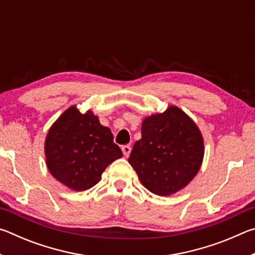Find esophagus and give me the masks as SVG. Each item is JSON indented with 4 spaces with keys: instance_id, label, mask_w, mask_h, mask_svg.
I'll return each mask as SVG.
<instances>
[{
    "instance_id": "obj_1",
    "label": "esophagus",
    "mask_w": 255,
    "mask_h": 255,
    "mask_svg": "<svg viewBox=\"0 0 255 255\" xmlns=\"http://www.w3.org/2000/svg\"><path fill=\"white\" fill-rule=\"evenodd\" d=\"M122 150H123V153H124L125 156L128 157L129 155H130L131 147L129 145H124V146H122Z\"/></svg>"
}]
</instances>
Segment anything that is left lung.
<instances>
[{"label":"left lung","instance_id":"1","mask_svg":"<svg viewBox=\"0 0 255 255\" xmlns=\"http://www.w3.org/2000/svg\"><path fill=\"white\" fill-rule=\"evenodd\" d=\"M202 157L204 141L196 124L179 108L170 107L144 120L141 138L128 162L145 188L169 196L195 178Z\"/></svg>","mask_w":255,"mask_h":255}]
</instances>
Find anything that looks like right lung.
<instances>
[{"mask_svg": "<svg viewBox=\"0 0 255 255\" xmlns=\"http://www.w3.org/2000/svg\"><path fill=\"white\" fill-rule=\"evenodd\" d=\"M45 152L50 173L75 191L96 185L106 167L123 157L110 129L100 125L91 111L82 115L75 107L51 126Z\"/></svg>", "mask_w": 255, "mask_h": 255, "instance_id": "add662e5", "label": "right lung"}]
</instances>
